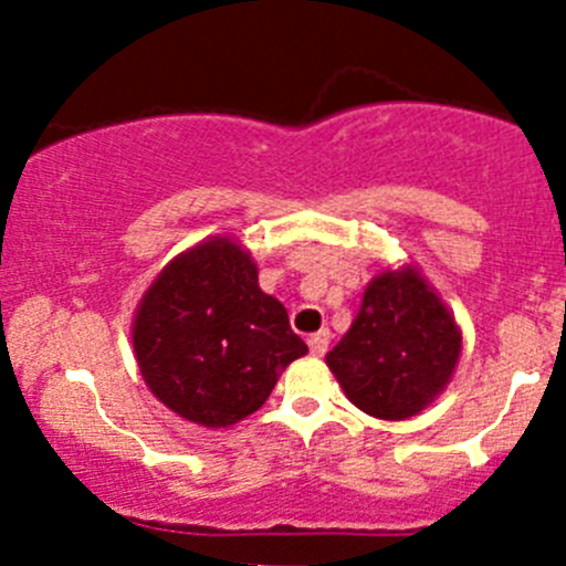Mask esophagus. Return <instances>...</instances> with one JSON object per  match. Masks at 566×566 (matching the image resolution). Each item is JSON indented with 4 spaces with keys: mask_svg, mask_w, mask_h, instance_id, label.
Segmentation results:
<instances>
[{
    "mask_svg": "<svg viewBox=\"0 0 566 566\" xmlns=\"http://www.w3.org/2000/svg\"><path fill=\"white\" fill-rule=\"evenodd\" d=\"M306 342H310V353H312V356H325V350H328V342H331L328 328H319L317 334H312Z\"/></svg>",
    "mask_w": 566,
    "mask_h": 566,
    "instance_id": "34e87169",
    "label": "esophagus"
}]
</instances>
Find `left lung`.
Instances as JSON below:
<instances>
[{
	"instance_id": "left-lung-1",
	"label": "left lung",
	"mask_w": 566,
	"mask_h": 566,
	"mask_svg": "<svg viewBox=\"0 0 566 566\" xmlns=\"http://www.w3.org/2000/svg\"><path fill=\"white\" fill-rule=\"evenodd\" d=\"M462 334L413 265L367 284L361 310L325 364L356 408L375 419L421 413L452 380Z\"/></svg>"
}]
</instances>
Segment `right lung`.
<instances>
[{
  "label": "right lung",
  "mask_w": 566,
  "mask_h": 566,
  "mask_svg": "<svg viewBox=\"0 0 566 566\" xmlns=\"http://www.w3.org/2000/svg\"><path fill=\"white\" fill-rule=\"evenodd\" d=\"M130 336L150 391L208 430L254 413L284 367L310 350L287 310L260 290L249 251L224 235L182 251L158 273Z\"/></svg>",
  "instance_id": "add662e5"
}]
</instances>
